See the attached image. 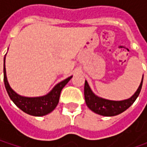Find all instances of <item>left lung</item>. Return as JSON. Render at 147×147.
<instances>
[{
  "mask_svg": "<svg viewBox=\"0 0 147 147\" xmlns=\"http://www.w3.org/2000/svg\"><path fill=\"white\" fill-rule=\"evenodd\" d=\"M142 82H143V78L142 79V82L139 86L138 89L131 98L124 100H120V101H114V100H109L96 96L92 92L88 82L85 81L84 96H85L86 104L90 110L100 115L115 116L119 115L128 109L134 103L136 99L138 98L142 87Z\"/></svg>",
  "mask_w": 147,
  "mask_h": 147,
  "instance_id": "left-lung-1",
  "label": "left lung"
}]
</instances>
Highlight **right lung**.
I'll list each match as a JSON object with an SVG mask.
<instances>
[{
  "instance_id": "add662e5",
  "label": "right lung",
  "mask_w": 147,
  "mask_h": 147,
  "mask_svg": "<svg viewBox=\"0 0 147 147\" xmlns=\"http://www.w3.org/2000/svg\"><path fill=\"white\" fill-rule=\"evenodd\" d=\"M71 77L65 79L64 81L58 83L51 92L44 96L40 97H24L14 92L9 85L6 74H5V68L4 66V82L5 87L7 91L9 98L13 100L20 110L27 114L33 116H43L51 113L56 107L59 103V96L63 88L68 83L71 79Z\"/></svg>"
}]
</instances>
